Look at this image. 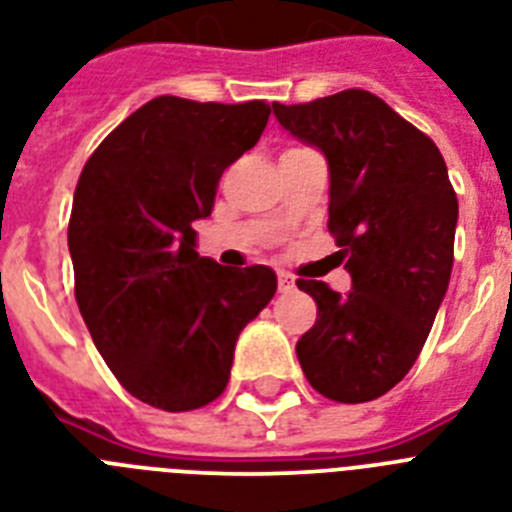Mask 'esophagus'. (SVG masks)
<instances>
[{
  "mask_svg": "<svg viewBox=\"0 0 512 512\" xmlns=\"http://www.w3.org/2000/svg\"><path fill=\"white\" fill-rule=\"evenodd\" d=\"M278 289H281V292H292L294 276H289V273H278Z\"/></svg>",
  "mask_w": 512,
  "mask_h": 512,
  "instance_id": "obj_1",
  "label": "esophagus"
}]
</instances>
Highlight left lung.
I'll return each mask as SVG.
<instances>
[{
	"label": "left lung",
	"mask_w": 512,
	"mask_h": 512,
	"mask_svg": "<svg viewBox=\"0 0 512 512\" xmlns=\"http://www.w3.org/2000/svg\"><path fill=\"white\" fill-rule=\"evenodd\" d=\"M273 115L328 162V231L342 247L352 289L297 286L318 321L297 342L315 392L371 402L400 384L421 355L452 273L458 197L434 141L384 99L347 89Z\"/></svg>",
	"instance_id": "obj_1"
}]
</instances>
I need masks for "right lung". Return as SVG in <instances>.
<instances>
[{
  "instance_id": "right-lung-1",
  "label": "right lung",
  "mask_w": 512,
  "mask_h": 512,
  "mask_svg": "<svg viewBox=\"0 0 512 512\" xmlns=\"http://www.w3.org/2000/svg\"><path fill=\"white\" fill-rule=\"evenodd\" d=\"M268 115L265 102L157 97L99 144L78 178L68 226L78 310L126 392L168 413L223 394L236 339L276 294L268 265L199 257L191 228Z\"/></svg>"
}]
</instances>
